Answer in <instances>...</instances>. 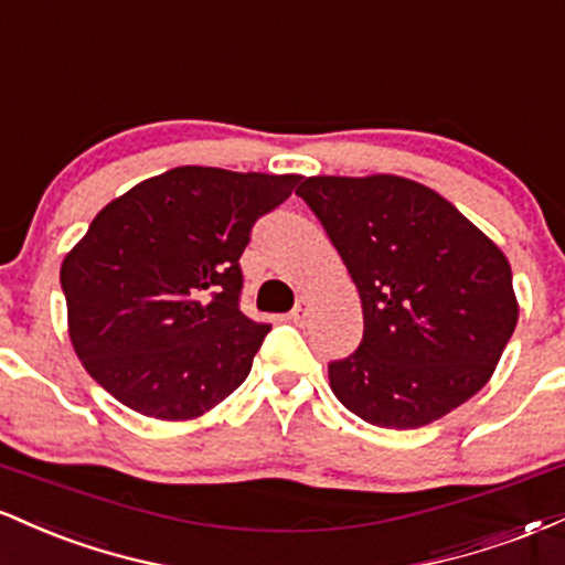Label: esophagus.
Wrapping results in <instances>:
<instances>
[{
    "label": "esophagus",
    "instance_id": "34e87169",
    "mask_svg": "<svg viewBox=\"0 0 565 565\" xmlns=\"http://www.w3.org/2000/svg\"><path fill=\"white\" fill-rule=\"evenodd\" d=\"M308 313H310V308H308V300H297L295 308H291L289 319L295 321V323H305V321H308Z\"/></svg>",
    "mask_w": 565,
    "mask_h": 565
}]
</instances>
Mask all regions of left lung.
Returning <instances> with one entry per match:
<instances>
[{"mask_svg": "<svg viewBox=\"0 0 565 565\" xmlns=\"http://www.w3.org/2000/svg\"><path fill=\"white\" fill-rule=\"evenodd\" d=\"M297 196L364 308L361 345L329 364L340 404L369 425L412 430L481 391L518 323L499 246L436 191L393 174L308 178Z\"/></svg>", "mask_w": 565, "mask_h": 565, "instance_id": "left-lung-1", "label": "left lung"}]
</instances>
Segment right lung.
Here are the masks:
<instances>
[{"instance_id":"1","label":"right lung","mask_w":565,"mask_h":565,"mask_svg":"<svg viewBox=\"0 0 565 565\" xmlns=\"http://www.w3.org/2000/svg\"><path fill=\"white\" fill-rule=\"evenodd\" d=\"M297 183L174 167L103 206L61 268L89 377L153 419H193L228 398L270 332L242 313L238 260Z\"/></svg>"}]
</instances>
